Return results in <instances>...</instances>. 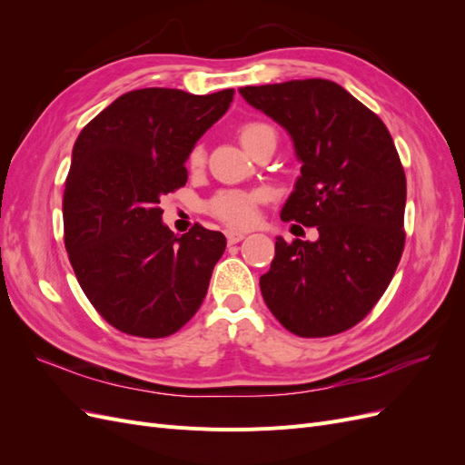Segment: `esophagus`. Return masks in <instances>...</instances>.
Instances as JSON below:
<instances>
[{"instance_id":"obj_1","label":"esophagus","mask_w":465,"mask_h":465,"mask_svg":"<svg viewBox=\"0 0 465 465\" xmlns=\"http://www.w3.org/2000/svg\"><path fill=\"white\" fill-rule=\"evenodd\" d=\"M244 232H238V231H227V242L229 244H238L241 241H244Z\"/></svg>"}]
</instances>
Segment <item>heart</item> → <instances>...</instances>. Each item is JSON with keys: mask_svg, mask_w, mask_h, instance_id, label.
<instances>
[{"mask_svg": "<svg viewBox=\"0 0 465 465\" xmlns=\"http://www.w3.org/2000/svg\"><path fill=\"white\" fill-rule=\"evenodd\" d=\"M238 139L242 147L252 154L265 142H277L275 130L270 124L260 120H250L238 125ZM205 164V149L203 145H193L188 153V168L200 171ZM265 200L262 192H246V190H221L207 202V211L221 223L229 224L232 229H246L256 221L258 207Z\"/></svg>", "mask_w": 465, "mask_h": 465, "instance_id": "obj_1", "label": "heart"}]
</instances>
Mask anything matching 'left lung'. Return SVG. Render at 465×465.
<instances>
[{
  "label": "left lung",
  "instance_id": "obj_1",
  "mask_svg": "<svg viewBox=\"0 0 465 465\" xmlns=\"http://www.w3.org/2000/svg\"><path fill=\"white\" fill-rule=\"evenodd\" d=\"M241 94L283 125L302 163L281 219L318 229L316 242L277 236L262 297L294 335L341 333L372 311L401 260L407 184L396 145L372 110L328 79Z\"/></svg>",
  "mask_w": 465,
  "mask_h": 465
}]
</instances>
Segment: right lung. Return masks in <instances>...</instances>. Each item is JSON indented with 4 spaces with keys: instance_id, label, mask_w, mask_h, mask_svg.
Returning <instances> with one entry per match:
<instances>
[{
    "instance_id": "add662e5",
    "label": "right lung",
    "mask_w": 465,
    "mask_h": 465,
    "mask_svg": "<svg viewBox=\"0 0 465 465\" xmlns=\"http://www.w3.org/2000/svg\"><path fill=\"white\" fill-rule=\"evenodd\" d=\"M234 89H137L81 130L64 190V242L83 292L110 326L159 340L200 311L227 238L163 224L161 198L186 184L195 142Z\"/></svg>"
}]
</instances>
